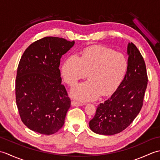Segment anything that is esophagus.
Returning a JSON list of instances; mask_svg holds the SVG:
<instances>
[{"label": "esophagus", "mask_w": 160, "mask_h": 160, "mask_svg": "<svg viewBox=\"0 0 160 160\" xmlns=\"http://www.w3.org/2000/svg\"><path fill=\"white\" fill-rule=\"evenodd\" d=\"M85 104L84 103H82V102H76L73 100L72 102H71V105L73 107H78V106H83V105H84Z\"/></svg>", "instance_id": "obj_1"}]
</instances>
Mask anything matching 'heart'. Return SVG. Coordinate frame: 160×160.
<instances>
[{
  "instance_id": "heart-1",
  "label": "heart",
  "mask_w": 160,
  "mask_h": 160,
  "mask_svg": "<svg viewBox=\"0 0 160 160\" xmlns=\"http://www.w3.org/2000/svg\"><path fill=\"white\" fill-rule=\"evenodd\" d=\"M128 69L123 54L106 47L95 45L84 49L80 57L71 55L63 62L61 73L65 82L74 86L87 77L89 80L71 89L70 94L80 101L96 100L101 95L107 96L117 89Z\"/></svg>"
}]
</instances>
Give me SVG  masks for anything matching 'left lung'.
Segmentation results:
<instances>
[{"instance_id": "left-lung-1", "label": "left lung", "mask_w": 160, "mask_h": 160, "mask_svg": "<svg viewBox=\"0 0 160 160\" xmlns=\"http://www.w3.org/2000/svg\"><path fill=\"white\" fill-rule=\"evenodd\" d=\"M128 69L123 80L112 96L97 108L89 122L91 130L97 134L119 133L130 125L143 105L147 87V69L143 57L133 43L127 45Z\"/></svg>"}]
</instances>
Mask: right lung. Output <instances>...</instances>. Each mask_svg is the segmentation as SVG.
<instances>
[{"instance_id": "obj_1", "label": "right lung", "mask_w": 160, "mask_h": 160, "mask_svg": "<svg viewBox=\"0 0 160 160\" xmlns=\"http://www.w3.org/2000/svg\"><path fill=\"white\" fill-rule=\"evenodd\" d=\"M75 44L45 37L30 45L18 64L16 101L22 122L30 130L52 135L62 127L70 98L62 84L60 59Z\"/></svg>"}]
</instances>
